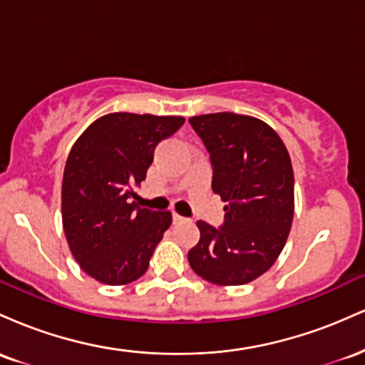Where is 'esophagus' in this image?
I'll return each mask as SVG.
<instances>
[{
    "mask_svg": "<svg viewBox=\"0 0 365 365\" xmlns=\"http://www.w3.org/2000/svg\"><path fill=\"white\" fill-rule=\"evenodd\" d=\"M173 221H175V223H182V221H185V217L180 216L178 212H173Z\"/></svg>",
    "mask_w": 365,
    "mask_h": 365,
    "instance_id": "esophagus-1",
    "label": "esophagus"
}]
</instances>
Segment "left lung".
I'll return each mask as SVG.
<instances>
[{
	"label": "left lung",
	"instance_id": "left-lung-1",
	"mask_svg": "<svg viewBox=\"0 0 365 365\" xmlns=\"http://www.w3.org/2000/svg\"><path fill=\"white\" fill-rule=\"evenodd\" d=\"M188 121L211 156L212 190L226 202L221 228L197 221L200 240L188 250V262L209 283H250L273 266L290 233V154L278 133L254 116L211 113Z\"/></svg>",
	"mask_w": 365,
	"mask_h": 365
}]
</instances>
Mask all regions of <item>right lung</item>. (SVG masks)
I'll use <instances>...</instances> for the list:
<instances>
[{"mask_svg": "<svg viewBox=\"0 0 365 365\" xmlns=\"http://www.w3.org/2000/svg\"><path fill=\"white\" fill-rule=\"evenodd\" d=\"M183 123V116L110 113L75 140L63 171L61 220L72 255L91 278L128 284L148 271L171 212L130 199L156 145Z\"/></svg>", "mask_w": 365, "mask_h": 365, "instance_id": "1", "label": "right lung"}]
</instances>
